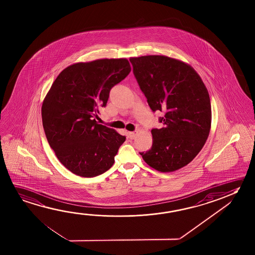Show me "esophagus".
Masks as SVG:
<instances>
[{
	"mask_svg": "<svg viewBox=\"0 0 255 255\" xmlns=\"http://www.w3.org/2000/svg\"><path fill=\"white\" fill-rule=\"evenodd\" d=\"M127 134H128V137L130 139H133L135 138V136H136V132H133V131H129Z\"/></svg>",
	"mask_w": 255,
	"mask_h": 255,
	"instance_id": "1",
	"label": "esophagus"
}]
</instances>
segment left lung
<instances>
[{"label":"left lung","mask_w":255,"mask_h":255,"mask_svg":"<svg viewBox=\"0 0 255 255\" xmlns=\"http://www.w3.org/2000/svg\"><path fill=\"white\" fill-rule=\"evenodd\" d=\"M133 74L153 111L164 114L152 129L153 144L140 152L150 167L171 172L196 157L208 138L212 108L208 91L190 65L163 55L130 58Z\"/></svg>","instance_id":"1"}]
</instances>
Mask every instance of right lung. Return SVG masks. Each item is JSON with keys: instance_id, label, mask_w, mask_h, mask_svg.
I'll list each match as a JSON object with an SVG mask.
<instances>
[{"instance_id": "1", "label": "right lung", "mask_w": 255, "mask_h": 255, "mask_svg": "<svg viewBox=\"0 0 255 255\" xmlns=\"http://www.w3.org/2000/svg\"><path fill=\"white\" fill-rule=\"evenodd\" d=\"M128 59H101L66 67L42 106V126L50 146L67 170L92 178L112 167L126 141L116 129L96 121L111 88L130 72Z\"/></svg>"}]
</instances>
